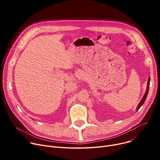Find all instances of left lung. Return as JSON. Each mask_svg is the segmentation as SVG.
I'll list each match as a JSON object with an SVG mask.
<instances>
[{
	"label": "left lung",
	"instance_id": "obj_1",
	"mask_svg": "<svg viewBox=\"0 0 160 160\" xmlns=\"http://www.w3.org/2000/svg\"><path fill=\"white\" fill-rule=\"evenodd\" d=\"M149 85H150V77H148V82H147V90H146V91H145V95H144V96H143V97L142 98V99H141V100L140 101V102L139 103V104H138V107L136 108V111H138V110H139V109L141 107V106L144 104V102H145V100H146V98H147V95H148V90H149Z\"/></svg>",
	"mask_w": 160,
	"mask_h": 160
}]
</instances>
